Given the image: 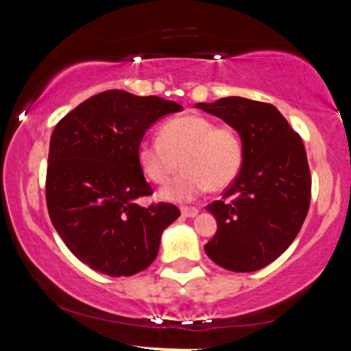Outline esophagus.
<instances>
[{
    "label": "esophagus",
    "instance_id": "esophagus-1",
    "mask_svg": "<svg viewBox=\"0 0 351 351\" xmlns=\"http://www.w3.org/2000/svg\"><path fill=\"white\" fill-rule=\"evenodd\" d=\"M199 209L198 208H181V215L184 217H195L198 216Z\"/></svg>",
    "mask_w": 351,
    "mask_h": 351
}]
</instances>
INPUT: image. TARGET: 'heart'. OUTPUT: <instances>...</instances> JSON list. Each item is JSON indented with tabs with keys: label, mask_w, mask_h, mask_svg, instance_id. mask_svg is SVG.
<instances>
[{
	"label": "heart",
	"mask_w": 351,
	"mask_h": 351,
	"mask_svg": "<svg viewBox=\"0 0 351 351\" xmlns=\"http://www.w3.org/2000/svg\"><path fill=\"white\" fill-rule=\"evenodd\" d=\"M243 156V142L234 128L198 114L168 120L160 128V138L142 140L136 147L140 170L153 183H165L180 165L184 168L158 193L175 203L191 201L206 188H228L239 175Z\"/></svg>",
	"instance_id": "obj_1"
}]
</instances>
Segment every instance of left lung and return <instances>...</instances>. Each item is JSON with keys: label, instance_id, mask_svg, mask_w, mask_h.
<instances>
[{"label": "left lung", "instance_id": "8db88e82", "mask_svg": "<svg viewBox=\"0 0 351 351\" xmlns=\"http://www.w3.org/2000/svg\"><path fill=\"white\" fill-rule=\"evenodd\" d=\"M195 107L234 128L244 153L224 193L228 201L206 208L217 231L204 251L228 271H259L293 243L308 213L312 180L304 143L271 104L224 97Z\"/></svg>", "mask_w": 351, "mask_h": 351}]
</instances>
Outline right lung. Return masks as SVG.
Listing matches in <instances>:
<instances>
[{"label":"right lung","instance_id":"add662e5","mask_svg":"<svg viewBox=\"0 0 351 351\" xmlns=\"http://www.w3.org/2000/svg\"><path fill=\"white\" fill-rule=\"evenodd\" d=\"M155 95L106 90L56 125L47 158L46 201L56 231L80 263L127 277L155 261L163 231L180 209L136 203L152 195L136 147L156 120L181 110Z\"/></svg>","mask_w":351,"mask_h":351}]
</instances>
